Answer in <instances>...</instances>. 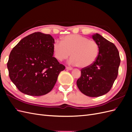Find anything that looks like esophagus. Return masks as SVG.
<instances>
[{
	"label": "esophagus",
	"mask_w": 132,
	"mask_h": 132,
	"mask_svg": "<svg viewBox=\"0 0 132 132\" xmlns=\"http://www.w3.org/2000/svg\"><path fill=\"white\" fill-rule=\"evenodd\" d=\"M66 69H68V70H73L72 68H71V67H66Z\"/></svg>",
	"instance_id": "1"
}]
</instances>
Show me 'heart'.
Listing matches in <instances>:
<instances>
[{
  "label": "heart",
  "mask_w": 132,
  "mask_h": 132,
  "mask_svg": "<svg viewBox=\"0 0 132 132\" xmlns=\"http://www.w3.org/2000/svg\"><path fill=\"white\" fill-rule=\"evenodd\" d=\"M53 51L59 61L67 59L71 54L69 63L83 68L90 67L96 60L99 46L95 41L83 36L69 35L62 37L61 42H55Z\"/></svg>",
  "instance_id": "1"
}]
</instances>
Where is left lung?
<instances>
[{
	"label": "left lung",
	"instance_id": "obj_1",
	"mask_svg": "<svg viewBox=\"0 0 132 132\" xmlns=\"http://www.w3.org/2000/svg\"><path fill=\"white\" fill-rule=\"evenodd\" d=\"M93 38L99 46L98 55L93 64L81 70L77 84L87 96L98 97L111 90L117 77L121 59L113 43L98 34L93 35Z\"/></svg>",
	"mask_w": 132,
	"mask_h": 132
}]
</instances>
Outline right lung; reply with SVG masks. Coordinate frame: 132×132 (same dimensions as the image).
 <instances>
[{
	"mask_svg": "<svg viewBox=\"0 0 132 132\" xmlns=\"http://www.w3.org/2000/svg\"><path fill=\"white\" fill-rule=\"evenodd\" d=\"M54 39L37 32L22 38L11 51L7 67L10 80L21 93L39 96L50 92L65 69L53 55Z\"/></svg>",
	"mask_w": 132,
	"mask_h": 132,
	"instance_id": "right-lung-1",
	"label": "right lung"
}]
</instances>
